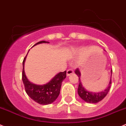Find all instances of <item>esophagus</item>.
<instances>
[{
	"label": "esophagus",
	"instance_id": "1",
	"mask_svg": "<svg viewBox=\"0 0 126 126\" xmlns=\"http://www.w3.org/2000/svg\"><path fill=\"white\" fill-rule=\"evenodd\" d=\"M74 74V71L73 69H68L66 72V76H71V74Z\"/></svg>",
	"mask_w": 126,
	"mask_h": 126
}]
</instances>
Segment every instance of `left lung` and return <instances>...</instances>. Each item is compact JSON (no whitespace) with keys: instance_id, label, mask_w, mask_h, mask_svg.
<instances>
[{"instance_id":"1","label":"left lung","mask_w":126,"mask_h":126,"mask_svg":"<svg viewBox=\"0 0 126 126\" xmlns=\"http://www.w3.org/2000/svg\"><path fill=\"white\" fill-rule=\"evenodd\" d=\"M75 73L76 75L79 77V87L78 89V93L79 97L84 100L85 102L89 103H96L102 101L109 92L110 89L111 84V75H112V69L111 70V76L109 84H108L107 87H106L104 90L99 92H91L87 90L84 86L82 85L81 80H80V76H81V73L79 70V69H77L76 70Z\"/></svg>"}]
</instances>
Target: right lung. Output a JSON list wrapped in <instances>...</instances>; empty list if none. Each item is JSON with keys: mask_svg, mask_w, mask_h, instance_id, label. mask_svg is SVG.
<instances>
[{"mask_svg": "<svg viewBox=\"0 0 126 126\" xmlns=\"http://www.w3.org/2000/svg\"><path fill=\"white\" fill-rule=\"evenodd\" d=\"M44 43L49 42L45 41H40L34 46ZM27 55L23 60L22 73V80L24 84L26 92L31 99L39 104L44 105L51 104L55 101L59 95L62 83L66 77V71L58 73L46 84L42 85L34 84L28 80L24 72V62L26 61Z\"/></svg>", "mask_w": 126, "mask_h": 126, "instance_id": "add662e5", "label": "right lung"}]
</instances>
